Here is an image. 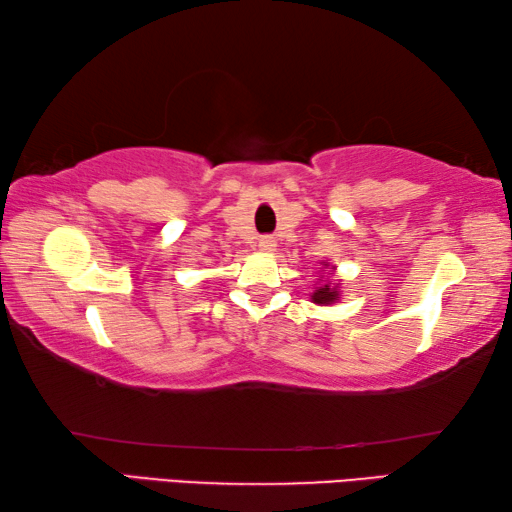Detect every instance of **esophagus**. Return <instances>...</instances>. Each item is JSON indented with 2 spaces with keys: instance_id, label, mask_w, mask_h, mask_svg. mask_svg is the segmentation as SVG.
<instances>
[{
  "instance_id": "1",
  "label": "esophagus",
  "mask_w": 512,
  "mask_h": 512,
  "mask_svg": "<svg viewBox=\"0 0 512 512\" xmlns=\"http://www.w3.org/2000/svg\"><path fill=\"white\" fill-rule=\"evenodd\" d=\"M259 248H262L264 253H271V250H275V239L273 237H264L262 241H259Z\"/></svg>"
}]
</instances>
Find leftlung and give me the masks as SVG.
Masks as SVG:
<instances>
[{
	"label": "left lung",
	"mask_w": 512,
	"mask_h": 512,
	"mask_svg": "<svg viewBox=\"0 0 512 512\" xmlns=\"http://www.w3.org/2000/svg\"><path fill=\"white\" fill-rule=\"evenodd\" d=\"M311 300H314L316 305H332V302L339 300V287H332V282L320 284V287H316V291L311 293Z\"/></svg>",
	"instance_id": "1"
}]
</instances>
